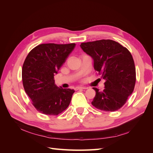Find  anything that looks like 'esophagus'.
Here are the masks:
<instances>
[{
  "label": "esophagus",
  "mask_w": 153,
  "mask_h": 153,
  "mask_svg": "<svg viewBox=\"0 0 153 153\" xmlns=\"http://www.w3.org/2000/svg\"><path fill=\"white\" fill-rule=\"evenodd\" d=\"M87 87H77L75 88V90H79V89H86Z\"/></svg>",
  "instance_id": "esophagus-1"
}]
</instances>
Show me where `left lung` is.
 <instances>
[{
    "label": "left lung",
    "instance_id": "left-lung-1",
    "mask_svg": "<svg viewBox=\"0 0 153 153\" xmlns=\"http://www.w3.org/2000/svg\"><path fill=\"white\" fill-rule=\"evenodd\" d=\"M80 47L93 60L94 70L105 80L103 91L93 87L96 96L92 105L106 112L121 108L132 94L135 85V67L131 53L110 39L82 43Z\"/></svg>",
    "mask_w": 153,
    "mask_h": 153
}]
</instances>
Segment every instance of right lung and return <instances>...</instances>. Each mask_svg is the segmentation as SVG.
Instances as JSON below:
<instances>
[{
    "label": "right lung",
    "instance_id": "1",
    "mask_svg": "<svg viewBox=\"0 0 153 153\" xmlns=\"http://www.w3.org/2000/svg\"><path fill=\"white\" fill-rule=\"evenodd\" d=\"M75 46V43L41 44L27 55L22 67L23 85L39 112L57 115L70 103L75 91L56 85L54 76Z\"/></svg>",
    "mask_w": 153,
    "mask_h": 153
}]
</instances>
